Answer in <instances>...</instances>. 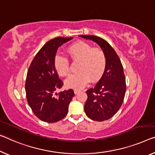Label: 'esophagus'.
Returning <instances> with one entry per match:
<instances>
[{
	"mask_svg": "<svg viewBox=\"0 0 155 155\" xmlns=\"http://www.w3.org/2000/svg\"><path fill=\"white\" fill-rule=\"evenodd\" d=\"M80 92V90H78V89H74V93H75V94H79Z\"/></svg>",
	"mask_w": 155,
	"mask_h": 155,
	"instance_id": "1",
	"label": "esophagus"
}]
</instances>
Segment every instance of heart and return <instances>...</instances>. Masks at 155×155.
I'll return each instance as SVG.
<instances>
[{"label":"heart","instance_id":"heart-1","mask_svg":"<svg viewBox=\"0 0 155 155\" xmlns=\"http://www.w3.org/2000/svg\"><path fill=\"white\" fill-rule=\"evenodd\" d=\"M68 53L73 59H79V72L71 75L65 81L67 87L82 89L90 79L92 82L98 80L104 72L107 64L105 54L101 49L93 48L87 43L79 41L68 47ZM54 68L60 76L69 74V61L61 54H57L54 59Z\"/></svg>","mask_w":155,"mask_h":155}]
</instances>
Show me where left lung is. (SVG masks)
<instances>
[{
    "instance_id": "left-lung-1",
    "label": "left lung",
    "mask_w": 155,
    "mask_h": 155,
    "mask_svg": "<svg viewBox=\"0 0 155 155\" xmlns=\"http://www.w3.org/2000/svg\"><path fill=\"white\" fill-rule=\"evenodd\" d=\"M80 37L98 44L107 59L105 70L101 80L94 88L86 91L87 100L84 111L91 120H108L118 111L125 97L126 84L123 65L118 54L105 40L94 35Z\"/></svg>"
}]
</instances>
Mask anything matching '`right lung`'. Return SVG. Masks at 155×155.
I'll list each match as a JSON object with an SVG mask.
<instances>
[{
  "label": "right lung",
  "mask_w": 155,
  "mask_h": 155,
  "mask_svg": "<svg viewBox=\"0 0 155 155\" xmlns=\"http://www.w3.org/2000/svg\"><path fill=\"white\" fill-rule=\"evenodd\" d=\"M73 37H56L47 41L35 55L28 69L25 89L28 104L40 120L55 123L66 116L74 96L73 89L54 92L62 87L54 66L58 48Z\"/></svg>",
  "instance_id": "1"
}]
</instances>
